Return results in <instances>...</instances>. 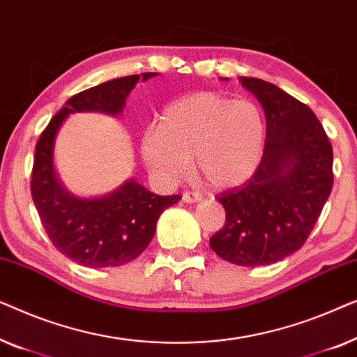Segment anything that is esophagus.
I'll return each instance as SVG.
<instances>
[{
  "instance_id": "1",
  "label": "esophagus",
  "mask_w": 357,
  "mask_h": 357,
  "mask_svg": "<svg viewBox=\"0 0 357 357\" xmlns=\"http://www.w3.org/2000/svg\"><path fill=\"white\" fill-rule=\"evenodd\" d=\"M202 199V195L199 192H194V190H185L183 194V200L188 204H192V202H197V200Z\"/></svg>"
}]
</instances>
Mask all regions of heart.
I'll return each mask as SVG.
<instances>
[{
  "mask_svg": "<svg viewBox=\"0 0 357 357\" xmlns=\"http://www.w3.org/2000/svg\"><path fill=\"white\" fill-rule=\"evenodd\" d=\"M264 144V114L254 102L197 92L163 109L158 128L144 132L140 150L145 165L165 179L184 176L194 158L210 185L231 188L252 176Z\"/></svg>",
  "mask_w": 357,
  "mask_h": 357,
  "instance_id": "1",
  "label": "heart"
}]
</instances>
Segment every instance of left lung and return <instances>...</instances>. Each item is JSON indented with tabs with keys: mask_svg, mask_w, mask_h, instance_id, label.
Here are the masks:
<instances>
[{
	"mask_svg": "<svg viewBox=\"0 0 357 357\" xmlns=\"http://www.w3.org/2000/svg\"><path fill=\"white\" fill-rule=\"evenodd\" d=\"M241 82L265 112L264 155L250 179L217 195L227 218L210 248L231 264L259 267L307 241L333 188V149L307 105L267 80Z\"/></svg>",
	"mask_w": 357,
	"mask_h": 357,
	"instance_id": "left-lung-1",
	"label": "left lung"
}]
</instances>
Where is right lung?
Instances as JSON below:
<instances>
[{
	"label": "right lung",
	"instance_id": "1",
	"mask_svg": "<svg viewBox=\"0 0 357 357\" xmlns=\"http://www.w3.org/2000/svg\"><path fill=\"white\" fill-rule=\"evenodd\" d=\"M153 76L157 73H142V80ZM139 79V74L113 79L73 95L35 145L30 192L40 222L54 248L85 267H118L139 257L153 238L160 215L181 199L179 194L157 195L135 181L105 197L79 199L54 176L53 142L64 118L76 112L119 113Z\"/></svg>",
	"mask_w": 357,
	"mask_h": 357
}]
</instances>
